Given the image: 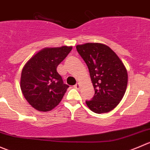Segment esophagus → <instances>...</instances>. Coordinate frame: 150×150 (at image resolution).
Here are the masks:
<instances>
[{"mask_svg":"<svg viewBox=\"0 0 150 150\" xmlns=\"http://www.w3.org/2000/svg\"><path fill=\"white\" fill-rule=\"evenodd\" d=\"M79 87H80V85H79V84H78V83H77V84H76L74 86V87L76 89H79Z\"/></svg>","mask_w":150,"mask_h":150,"instance_id":"obj_1","label":"esophagus"}]
</instances>
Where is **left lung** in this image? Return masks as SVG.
<instances>
[{
	"label": "left lung",
	"mask_w": 150,
	"mask_h": 150,
	"mask_svg": "<svg viewBox=\"0 0 150 150\" xmlns=\"http://www.w3.org/2000/svg\"><path fill=\"white\" fill-rule=\"evenodd\" d=\"M76 50L88 67L95 95L86 100L89 109L97 114L115 109L125 95L127 73L125 66L108 46L98 43L77 45Z\"/></svg>",
	"instance_id": "obj_1"
}]
</instances>
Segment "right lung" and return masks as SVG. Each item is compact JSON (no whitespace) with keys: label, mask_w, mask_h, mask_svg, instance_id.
<instances>
[{"label":"right lung","mask_w":150,"mask_h":150,"mask_svg":"<svg viewBox=\"0 0 150 150\" xmlns=\"http://www.w3.org/2000/svg\"><path fill=\"white\" fill-rule=\"evenodd\" d=\"M71 50V47L44 49L25 64L20 87L25 99L34 109L48 112L61 101L69 86L64 84L57 67Z\"/></svg>","instance_id":"right-lung-1"}]
</instances>
